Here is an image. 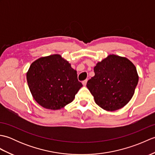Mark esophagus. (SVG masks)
Listing matches in <instances>:
<instances>
[{"label":"esophagus","instance_id":"esophagus-1","mask_svg":"<svg viewBox=\"0 0 155 155\" xmlns=\"http://www.w3.org/2000/svg\"><path fill=\"white\" fill-rule=\"evenodd\" d=\"M87 81H88V79H86V80H84V81H83V84L84 85V86H86L87 83Z\"/></svg>","mask_w":155,"mask_h":155}]
</instances>
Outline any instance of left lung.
<instances>
[{
    "instance_id": "left-lung-1",
    "label": "left lung",
    "mask_w": 155,
    "mask_h": 155,
    "mask_svg": "<svg viewBox=\"0 0 155 155\" xmlns=\"http://www.w3.org/2000/svg\"><path fill=\"white\" fill-rule=\"evenodd\" d=\"M87 87L95 103L107 111L124 107L132 98L139 81L135 66L125 57L110 54L94 67Z\"/></svg>"
}]
</instances>
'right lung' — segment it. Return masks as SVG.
<instances>
[{"label": "right lung", "instance_id": "add662e5", "mask_svg": "<svg viewBox=\"0 0 155 155\" xmlns=\"http://www.w3.org/2000/svg\"><path fill=\"white\" fill-rule=\"evenodd\" d=\"M29 89L37 103L47 109L58 110L74 100L83 84L77 71L60 54L39 58L27 73Z\"/></svg>", "mask_w": 155, "mask_h": 155}]
</instances>
